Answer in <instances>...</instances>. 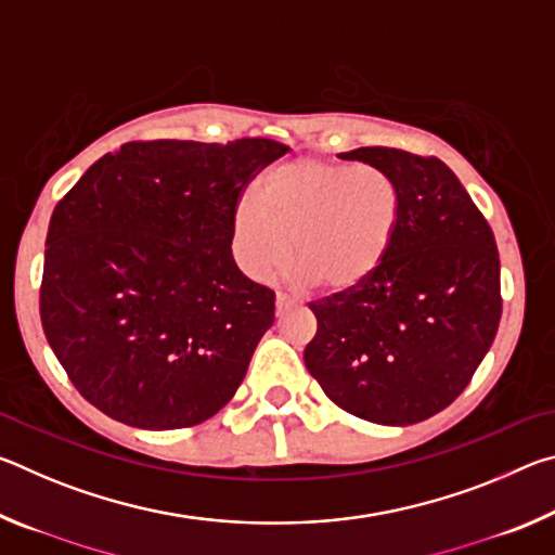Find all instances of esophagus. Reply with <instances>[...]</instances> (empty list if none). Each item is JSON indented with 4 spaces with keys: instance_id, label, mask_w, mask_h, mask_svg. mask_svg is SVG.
I'll use <instances>...</instances> for the list:
<instances>
[{
    "instance_id": "obj_1",
    "label": "esophagus",
    "mask_w": 555,
    "mask_h": 555,
    "mask_svg": "<svg viewBox=\"0 0 555 555\" xmlns=\"http://www.w3.org/2000/svg\"><path fill=\"white\" fill-rule=\"evenodd\" d=\"M291 306H294V300H291L288 296H281V294L276 296V315H279V318L284 315Z\"/></svg>"
}]
</instances>
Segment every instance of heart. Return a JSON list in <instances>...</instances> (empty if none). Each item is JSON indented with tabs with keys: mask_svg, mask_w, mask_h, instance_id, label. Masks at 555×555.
Wrapping results in <instances>:
<instances>
[{
	"mask_svg": "<svg viewBox=\"0 0 555 555\" xmlns=\"http://www.w3.org/2000/svg\"><path fill=\"white\" fill-rule=\"evenodd\" d=\"M401 218L397 181L374 166L296 158L271 168L259 201H240L232 249L249 279H269L291 261L296 279L323 291H350L387 257Z\"/></svg>",
	"mask_w": 555,
	"mask_h": 555,
	"instance_id": "b5f03b06",
	"label": "heart"
}]
</instances>
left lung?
Masks as SVG:
<instances>
[{
    "mask_svg": "<svg viewBox=\"0 0 555 555\" xmlns=\"http://www.w3.org/2000/svg\"><path fill=\"white\" fill-rule=\"evenodd\" d=\"M340 158L389 173L401 218L367 281L311 306L318 333L304 360L347 413L411 426L450 406L494 343L502 315L496 242L440 158L387 146Z\"/></svg>",
    "mask_w": 555,
    "mask_h": 555,
    "instance_id": "8db88e82",
    "label": "left lung"
}]
</instances>
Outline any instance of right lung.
Returning <instances> with one entry per match:
<instances>
[{"label": "right lung", "mask_w": 555, "mask_h": 555, "mask_svg": "<svg viewBox=\"0 0 555 555\" xmlns=\"http://www.w3.org/2000/svg\"><path fill=\"white\" fill-rule=\"evenodd\" d=\"M288 149L131 142L92 164L55 205L41 323L82 397L146 430L215 416L274 325V291L232 257L242 188Z\"/></svg>", "instance_id": "add662e5"}]
</instances>
